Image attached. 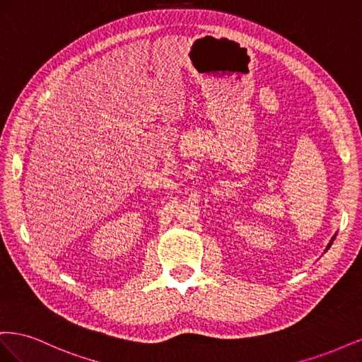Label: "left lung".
Segmentation results:
<instances>
[{"label":"left lung","instance_id":"8db88e82","mask_svg":"<svg viewBox=\"0 0 362 362\" xmlns=\"http://www.w3.org/2000/svg\"><path fill=\"white\" fill-rule=\"evenodd\" d=\"M334 238H335V237H332V240H331V242H329V245H327V249L331 247V245H332V242H334Z\"/></svg>","mask_w":362,"mask_h":362}]
</instances>
